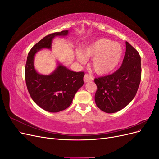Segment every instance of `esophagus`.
I'll list each match as a JSON object with an SVG mask.
<instances>
[{
	"label": "esophagus",
	"instance_id": "esophagus-1",
	"mask_svg": "<svg viewBox=\"0 0 159 159\" xmlns=\"http://www.w3.org/2000/svg\"><path fill=\"white\" fill-rule=\"evenodd\" d=\"M93 80V78L92 76H91V75H89L88 74H85L84 77V82H88V81H92Z\"/></svg>",
	"mask_w": 159,
	"mask_h": 159
}]
</instances>
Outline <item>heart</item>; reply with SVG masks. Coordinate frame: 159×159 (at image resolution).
<instances>
[{
    "label": "heart",
    "instance_id": "heart-1",
    "mask_svg": "<svg viewBox=\"0 0 159 159\" xmlns=\"http://www.w3.org/2000/svg\"><path fill=\"white\" fill-rule=\"evenodd\" d=\"M76 59L81 64L91 59V66L96 74H107L113 71L123 56L122 46L107 38H100L83 49L76 52Z\"/></svg>",
    "mask_w": 159,
    "mask_h": 159
}]
</instances>
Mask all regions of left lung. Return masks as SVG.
Returning <instances> with one entry per match:
<instances>
[{
  "mask_svg": "<svg viewBox=\"0 0 159 159\" xmlns=\"http://www.w3.org/2000/svg\"><path fill=\"white\" fill-rule=\"evenodd\" d=\"M126 52L121 68L113 74L95 78L98 89L95 102L98 107L107 113L121 110L135 96L141 79V56L126 42Z\"/></svg>",
  "mask_w": 159,
  "mask_h": 159,
  "instance_id": "obj_1",
  "label": "left lung"
}]
</instances>
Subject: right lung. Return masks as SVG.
I'll use <instances>...</instances> for the list:
<instances>
[{"mask_svg":"<svg viewBox=\"0 0 159 159\" xmlns=\"http://www.w3.org/2000/svg\"><path fill=\"white\" fill-rule=\"evenodd\" d=\"M69 30L51 34L43 38L28 53L25 67L26 84L32 99L38 106L51 113H57L68 108L74 95L84 85V72L70 71L57 63L54 71L49 75L38 73L34 67V57L42 49H52L56 36H66Z\"/></svg>","mask_w":159,"mask_h":159,"instance_id":"obj_1","label":"right lung"}]
</instances>
